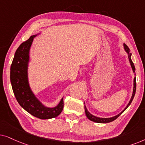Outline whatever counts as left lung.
I'll return each instance as SVG.
<instances>
[{"label": "left lung", "instance_id": "1", "mask_svg": "<svg viewBox=\"0 0 145 145\" xmlns=\"http://www.w3.org/2000/svg\"><path fill=\"white\" fill-rule=\"evenodd\" d=\"M124 48H125V51L128 53L129 61H130V63H131V67H132L133 72H135V67L134 63H133L132 60H131V54L129 53L130 50H129L128 46H127L126 44H124ZM135 92H136V78H134V87H133V92L132 97H131V99L130 100V101H129V103H128V105H127V107H125V109L123 110L122 112H121L119 114L116 115V116L113 117H110V118H100V117H95V116H94V115L91 114L90 113H89V111H88V109H87L86 107L85 106V111H86V114L87 117H88V118L91 121H93V122H95V123H107L111 122V121H113L114 120H115V119H116L119 116H120V115L122 114L123 112H124L125 110L127 109V108L128 107L129 105H130V104L131 103V102H132V101H133V98H134L135 95Z\"/></svg>", "mask_w": 145, "mask_h": 145}]
</instances>
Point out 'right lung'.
<instances>
[{"label":"right lung","mask_w":145,"mask_h":145,"mask_svg":"<svg viewBox=\"0 0 145 145\" xmlns=\"http://www.w3.org/2000/svg\"><path fill=\"white\" fill-rule=\"evenodd\" d=\"M22 43L15 52L10 66V82L15 97L23 109L33 116L41 119H48L58 116L63 108V98L56 107H46L35 97L29 86L28 63L29 52L34 38Z\"/></svg>","instance_id":"obj_1"}]
</instances>
